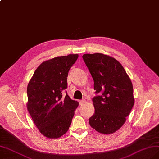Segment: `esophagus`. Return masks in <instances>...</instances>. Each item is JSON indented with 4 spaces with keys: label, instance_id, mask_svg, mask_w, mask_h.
Here are the masks:
<instances>
[{
    "label": "esophagus",
    "instance_id": "34e87169",
    "mask_svg": "<svg viewBox=\"0 0 159 159\" xmlns=\"http://www.w3.org/2000/svg\"><path fill=\"white\" fill-rule=\"evenodd\" d=\"M85 102V100H80V101H79V103H80V105H83V104H84Z\"/></svg>",
    "mask_w": 159,
    "mask_h": 159
}]
</instances>
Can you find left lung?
Instances as JSON below:
<instances>
[{"instance_id":"obj_1","label":"left lung","mask_w":159,"mask_h":159,"mask_svg":"<svg viewBox=\"0 0 159 159\" xmlns=\"http://www.w3.org/2000/svg\"><path fill=\"white\" fill-rule=\"evenodd\" d=\"M83 59L94 80V89L101 95L93 98L95 113L91 126L102 134L121 128L134 105L133 85L116 59L102 53L85 54Z\"/></svg>"}]
</instances>
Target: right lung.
Instances as JSON below:
<instances>
[{
	"label": "right lung",
	"instance_id": "obj_1",
	"mask_svg": "<svg viewBox=\"0 0 159 159\" xmlns=\"http://www.w3.org/2000/svg\"><path fill=\"white\" fill-rule=\"evenodd\" d=\"M78 54L57 57L42 62L27 87V108L39 132L57 139L68 132L79 102L66 94L67 77Z\"/></svg>",
	"mask_w": 159,
	"mask_h": 159
}]
</instances>
